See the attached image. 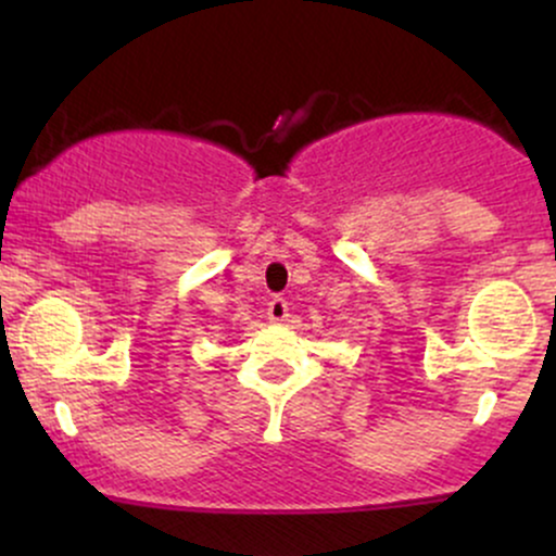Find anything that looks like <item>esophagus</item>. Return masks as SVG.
Instances as JSON below:
<instances>
[{"label": "esophagus", "mask_w": 556, "mask_h": 556, "mask_svg": "<svg viewBox=\"0 0 556 556\" xmlns=\"http://www.w3.org/2000/svg\"><path fill=\"white\" fill-rule=\"evenodd\" d=\"M287 316H290V305H287V300L279 298V295H274L269 300V321L282 324Z\"/></svg>", "instance_id": "esophagus-1"}]
</instances>
